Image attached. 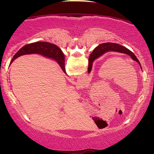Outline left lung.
I'll return each mask as SVG.
<instances>
[{"label":"left lung","instance_id":"obj_1","mask_svg":"<svg viewBox=\"0 0 154 154\" xmlns=\"http://www.w3.org/2000/svg\"><path fill=\"white\" fill-rule=\"evenodd\" d=\"M108 52H120V53L128 54V55H129L132 58V60H133L134 61L137 62L140 64V68L142 69V66H141L140 61L138 60V59L137 58L135 54L132 51H130V50H128V48L124 47V46L119 45V44L114 43H106L99 45L97 47L95 48V49L93 50V52L90 55L89 65H88V73H90L92 70V64H93L94 60L99 58L100 57L102 56L103 54Z\"/></svg>","mask_w":154,"mask_h":154}]
</instances>
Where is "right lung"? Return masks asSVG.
Returning <instances> with one entry per match:
<instances>
[{"label":"right lung","mask_w":154,"mask_h":154,"mask_svg":"<svg viewBox=\"0 0 154 154\" xmlns=\"http://www.w3.org/2000/svg\"><path fill=\"white\" fill-rule=\"evenodd\" d=\"M29 54H38L47 57L48 58L53 59L58 63L61 69L66 73L64 66V56L61 49L54 44L48 42H35L30 44H27L22 47L17 53L14 54L11 60L10 64L19 57Z\"/></svg>","instance_id":"obj_1"}]
</instances>
